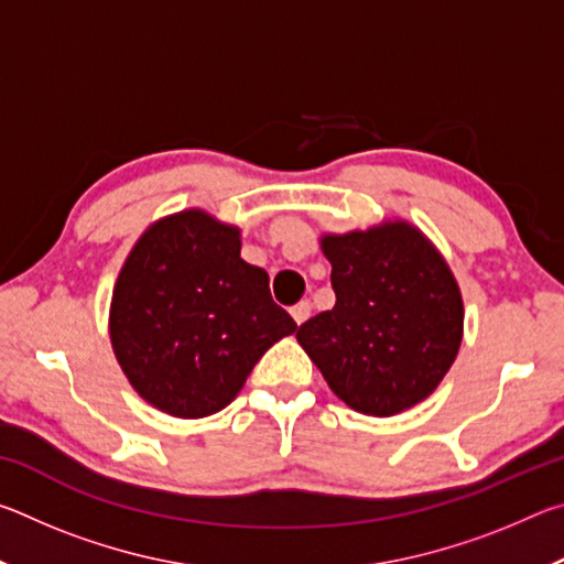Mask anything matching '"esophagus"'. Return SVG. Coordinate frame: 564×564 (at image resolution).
Instances as JSON below:
<instances>
[{
  "instance_id": "1",
  "label": "esophagus",
  "mask_w": 564,
  "mask_h": 564,
  "mask_svg": "<svg viewBox=\"0 0 564 564\" xmlns=\"http://www.w3.org/2000/svg\"><path fill=\"white\" fill-rule=\"evenodd\" d=\"M291 316H293V321L299 323V326H301V323H305V321L311 318V303H308V301L295 303L293 308H291Z\"/></svg>"
}]
</instances>
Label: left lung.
Here are the masks:
<instances>
[{
	"label": "left lung",
	"mask_w": 564,
	"mask_h": 564,
	"mask_svg": "<svg viewBox=\"0 0 564 564\" xmlns=\"http://www.w3.org/2000/svg\"><path fill=\"white\" fill-rule=\"evenodd\" d=\"M336 305L295 338L333 393L388 417L413 408L451 370L463 340V299L435 246L405 221L323 236Z\"/></svg>",
	"instance_id": "8db88e82"
}]
</instances>
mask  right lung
Segmentation results:
<instances>
[{"instance_id": "right-lung-1", "label": "right lung", "mask_w": 564, "mask_h": 564, "mask_svg": "<svg viewBox=\"0 0 564 564\" xmlns=\"http://www.w3.org/2000/svg\"><path fill=\"white\" fill-rule=\"evenodd\" d=\"M295 321L241 234L198 208L149 226L113 285L109 336L133 390L174 417H206L241 393Z\"/></svg>"}]
</instances>
